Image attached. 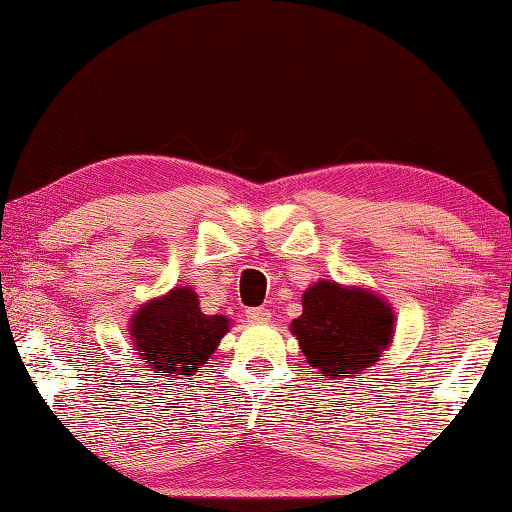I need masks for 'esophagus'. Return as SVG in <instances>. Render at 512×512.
<instances>
[{
  "mask_svg": "<svg viewBox=\"0 0 512 512\" xmlns=\"http://www.w3.org/2000/svg\"><path fill=\"white\" fill-rule=\"evenodd\" d=\"M246 316L250 323H268V320H271V311L266 307H255V309H248Z\"/></svg>",
  "mask_w": 512,
  "mask_h": 512,
  "instance_id": "obj_1",
  "label": "esophagus"
}]
</instances>
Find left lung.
I'll use <instances>...</instances> for the list:
<instances>
[{
	"label": "left lung",
	"instance_id": "left-lung-1",
	"mask_svg": "<svg viewBox=\"0 0 512 512\" xmlns=\"http://www.w3.org/2000/svg\"><path fill=\"white\" fill-rule=\"evenodd\" d=\"M289 327L318 375L350 384L391 348L395 311L377 291L318 280L302 293V314Z\"/></svg>",
	"mask_w": 512,
	"mask_h": 512
}]
</instances>
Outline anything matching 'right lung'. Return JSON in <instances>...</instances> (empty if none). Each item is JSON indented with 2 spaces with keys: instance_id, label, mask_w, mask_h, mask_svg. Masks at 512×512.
<instances>
[{
  "instance_id": "add662e5",
  "label": "right lung",
  "mask_w": 512,
  "mask_h": 512,
  "mask_svg": "<svg viewBox=\"0 0 512 512\" xmlns=\"http://www.w3.org/2000/svg\"><path fill=\"white\" fill-rule=\"evenodd\" d=\"M228 332L230 318L203 314L192 287H173L164 296L151 298L133 311L128 323L140 359L151 370L176 379L194 375Z\"/></svg>"
}]
</instances>
